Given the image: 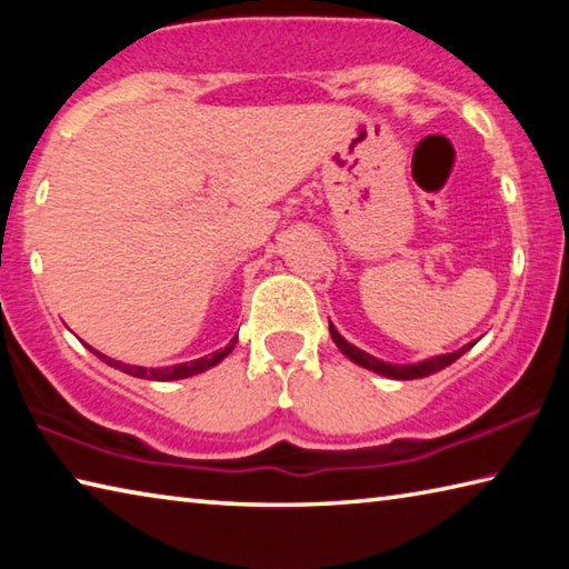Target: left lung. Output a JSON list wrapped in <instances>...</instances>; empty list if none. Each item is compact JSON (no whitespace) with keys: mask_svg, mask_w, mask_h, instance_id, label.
<instances>
[{"mask_svg":"<svg viewBox=\"0 0 569 569\" xmlns=\"http://www.w3.org/2000/svg\"><path fill=\"white\" fill-rule=\"evenodd\" d=\"M329 331H331L333 343L339 346V349H341L346 356H349V359H351L353 363H359V366H363V369H369V371H377V373H381V377H387V379H399V381L423 379V377H429V373H437V371L445 369V366L455 363L461 353H467V351L471 349V346H475V343H467L465 349H459V351H455V353H441V356H435V359L399 366V363H387V361H381V359H373L371 353L356 349V346H351L349 341L343 339V336H341L339 331L333 329L331 321H329Z\"/></svg>","mask_w":569,"mask_h":569,"instance_id":"1","label":"left lung"}]
</instances>
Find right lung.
Masks as SVG:
<instances>
[{
  "label": "right lung",
  "instance_id": "obj_1",
  "mask_svg": "<svg viewBox=\"0 0 569 569\" xmlns=\"http://www.w3.org/2000/svg\"><path fill=\"white\" fill-rule=\"evenodd\" d=\"M238 339H230V343L226 346V349H220L216 353L210 356H203V359H196V361H186V363H176V366H166V369H146V366H130V363H122V361H114L110 359V356H104L100 351H94L92 346H88V349L98 356V359H102L108 366H112V369H120L124 373H130V377H138V379H150V381H176V379H188V377H196V373H203L208 371L210 366H216L218 361H223L226 356L233 351Z\"/></svg>",
  "mask_w": 569,
  "mask_h": 569
}]
</instances>
